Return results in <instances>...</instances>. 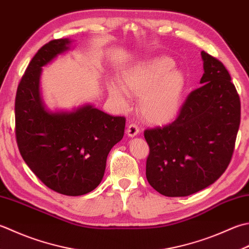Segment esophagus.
Returning <instances> with one entry per match:
<instances>
[{
  "instance_id": "esophagus-1",
  "label": "esophagus",
  "mask_w": 249,
  "mask_h": 249,
  "mask_svg": "<svg viewBox=\"0 0 249 249\" xmlns=\"http://www.w3.org/2000/svg\"><path fill=\"white\" fill-rule=\"evenodd\" d=\"M126 133H127L129 137H135V136H137L140 133V129L136 124H129Z\"/></svg>"
}]
</instances>
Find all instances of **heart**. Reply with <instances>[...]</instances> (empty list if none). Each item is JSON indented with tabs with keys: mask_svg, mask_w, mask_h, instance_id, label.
<instances>
[{
	"mask_svg": "<svg viewBox=\"0 0 249 249\" xmlns=\"http://www.w3.org/2000/svg\"><path fill=\"white\" fill-rule=\"evenodd\" d=\"M173 67L167 56L136 63L122 75L123 86L111 83L109 94L122 107L128 106L129 95L140 97L142 118L152 124H166L178 114L186 86L183 73Z\"/></svg>",
	"mask_w": 249,
	"mask_h": 249,
	"instance_id": "heart-1",
	"label": "heart"
}]
</instances>
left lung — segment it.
I'll list each match as a JSON object with an SVG mask.
<instances>
[{
	"mask_svg": "<svg viewBox=\"0 0 249 249\" xmlns=\"http://www.w3.org/2000/svg\"><path fill=\"white\" fill-rule=\"evenodd\" d=\"M201 87L190 92L178 118L144 130L150 152L145 176L165 196H188L226 172L235 147L241 101L226 67L202 52Z\"/></svg>",
	"mask_w": 249,
	"mask_h": 249,
	"instance_id": "obj_1",
	"label": "left lung"
}]
</instances>
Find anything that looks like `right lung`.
I'll use <instances>...</instances> for the list:
<instances>
[{
  "label": "right lung",
  "mask_w": 249,
  "mask_h": 249,
  "mask_svg": "<svg viewBox=\"0 0 249 249\" xmlns=\"http://www.w3.org/2000/svg\"><path fill=\"white\" fill-rule=\"evenodd\" d=\"M69 38L42 46L29 63L15 100L19 152L34 175L60 194L89 193L104 178L107 157L122 140L124 116H112L90 105L72 112H50L40 96L42 67L70 48Z\"/></svg>",
  "instance_id": "1"
}]
</instances>
